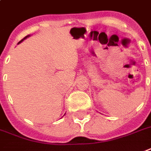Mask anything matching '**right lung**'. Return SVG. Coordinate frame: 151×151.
I'll return each instance as SVG.
<instances>
[{
  "label": "right lung",
  "mask_w": 151,
  "mask_h": 151,
  "mask_svg": "<svg viewBox=\"0 0 151 151\" xmlns=\"http://www.w3.org/2000/svg\"><path fill=\"white\" fill-rule=\"evenodd\" d=\"M28 36H29V35H27V36H26V37H24V39H23V40H20V41H19V42H18V43H19V42H21L22 41H23V40H25V39H26V38H27V37H28Z\"/></svg>",
  "instance_id": "add662e5"
}]
</instances>
